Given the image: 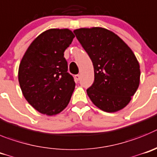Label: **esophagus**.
I'll return each mask as SVG.
<instances>
[{
  "label": "esophagus",
  "instance_id": "34e87169",
  "mask_svg": "<svg viewBox=\"0 0 157 157\" xmlns=\"http://www.w3.org/2000/svg\"><path fill=\"white\" fill-rule=\"evenodd\" d=\"M74 79H75L76 81H79V80L80 79V76L78 75V74H77V75H75L74 76Z\"/></svg>",
  "mask_w": 157,
  "mask_h": 157
}]
</instances>
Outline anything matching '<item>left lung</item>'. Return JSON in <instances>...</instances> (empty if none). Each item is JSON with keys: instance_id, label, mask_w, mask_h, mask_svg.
<instances>
[{"instance_id": "1", "label": "left lung", "mask_w": 157, "mask_h": 157, "mask_svg": "<svg viewBox=\"0 0 157 157\" xmlns=\"http://www.w3.org/2000/svg\"><path fill=\"white\" fill-rule=\"evenodd\" d=\"M73 33L94 66V83L87 90L90 99L104 112L124 109L140 83V66L134 52L119 36L105 28H80Z\"/></svg>"}]
</instances>
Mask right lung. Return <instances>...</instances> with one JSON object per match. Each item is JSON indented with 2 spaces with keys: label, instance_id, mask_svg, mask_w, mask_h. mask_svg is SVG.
<instances>
[{
  "label": "right lung",
  "instance_id": "obj_1",
  "mask_svg": "<svg viewBox=\"0 0 157 157\" xmlns=\"http://www.w3.org/2000/svg\"><path fill=\"white\" fill-rule=\"evenodd\" d=\"M74 34L69 29H50L35 38L19 67V83L26 101L47 116L61 113L68 105L75 82L67 72L64 52Z\"/></svg>",
  "mask_w": 157,
  "mask_h": 157
}]
</instances>
